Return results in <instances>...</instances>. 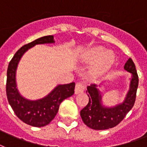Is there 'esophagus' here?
<instances>
[{
  "mask_svg": "<svg viewBox=\"0 0 147 147\" xmlns=\"http://www.w3.org/2000/svg\"><path fill=\"white\" fill-rule=\"evenodd\" d=\"M85 89V86L83 83H77L76 84V87H75V94H78L83 93L84 90Z\"/></svg>",
  "mask_w": 147,
  "mask_h": 147,
  "instance_id": "esophagus-1",
  "label": "esophagus"
}]
</instances>
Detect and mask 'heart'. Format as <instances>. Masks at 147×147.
Masks as SVG:
<instances>
[{
  "label": "heart",
  "mask_w": 147,
  "mask_h": 147,
  "mask_svg": "<svg viewBox=\"0 0 147 147\" xmlns=\"http://www.w3.org/2000/svg\"><path fill=\"white\" fill-rule=\"evenodd\" d=\"M79 59L83 63H93L97 61L93 70L97 74H101L111 67L114 62L115 57L112 53H108L105 49L94 48L80 54Z\"/></svg>",
  "instance_id": "obj_1"
}]
</instances>
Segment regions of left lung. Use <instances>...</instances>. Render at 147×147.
<instances>
[{
  "label": "left lung",
  "instance_id": "left-lung-1",
  "mask_svg": "<svg viewBox=\"0 0 147 147\" xmlns=\"http://www.w3.org/2000/svg\"><path fill=\"white\" fill-rule=\"evenodd\" d=\"M124 69L130 73L132 77L130 78L129 89L121 103L114 106H105L102 103V95L98 89L101 84L99 86L91 84L87 88L89 101L80 111V116L84 123L90 129L105 130L116 126L134 105L139 78L136 66L131 58L125 63Z\"/></svg>",
  "mask_w": 147,
  "mask_h": 147
}]
</instances>
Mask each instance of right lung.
Listing matches in <instances>:
<instances>
[{
	"label": "right lung",
	"instance_id": "1",
	"mask_svg": "<svg viewBox=\"0 0 147 147\" xmlns=\"http://www.w3.org/2000/svg\"><path fill=\"white\" fill-rule=\"evenodd\" d=\"M54 42L53 36H46L23 46L10 61L7 71L6 93L10 105L18 119L34 127H42L48 125L57 114L62 101L74 94V82L58 84L50 93L37 100L25 98L18 90L16 71L20 59L25 52L36 45Z\"/></svg>",
	"mask_w": 147,
	"mask_h": 147
}]
</instances>
